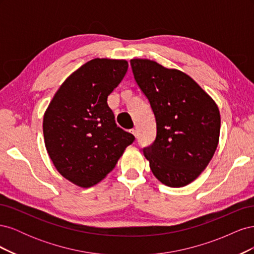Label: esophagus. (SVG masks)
I'll return each mask as SVG.
<instances>
[{
    "label": "esophagus",
    "instance_id": "obj_1",
    "mask_svg": "<svg viewBox=\"0 0 254 254\" xmlns=\"http://www.w3.org/2000/svg\"><path fill=\"white\" fill-rule=\"evenodd\" d=\"M130 131H131V132H132V134L136 137V130H135V129H131V130H130Z\"/></svg>",
    "mask_w": 254,
    "mask_h": 254
}]
</instances>
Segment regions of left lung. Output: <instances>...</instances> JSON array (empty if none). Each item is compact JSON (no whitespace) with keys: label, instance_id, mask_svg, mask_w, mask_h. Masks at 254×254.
Segmentation results:
<instances>
[{"label":"left lung","instance_id":"obj_1","mask_svg":"<svg viewBox=\"0 0 254 254\" xmlns=\"http://www.w3.org/2000/svg\"><path fill=\"white\" fill-rule=\"evenodd\" d=\"M130 65L156 119V139L143 148L150 170L167 187L188 186L204 171L217 148V106L181 71L148 59H131Z\"/></svg>","mask_w":254,"mask_h":254}]
</instances>
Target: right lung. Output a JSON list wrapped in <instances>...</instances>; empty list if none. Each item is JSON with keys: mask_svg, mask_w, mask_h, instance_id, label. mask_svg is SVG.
<instances>
[{"mask_svg": "<svg viewBox=\"0 0 254 254\" xmlns=\"http://www.w3.org/2000/svg\"><path fill=\"white\" fill-rule=\"evenodd\" d=\"M126 60L95 58L61 84L43 118L45 147L65 179L90 188L109 174L134 135L120 128L107 98L124 78Z\"/></svg>", "mask_w": 254, "mask_h": 254, "instance_id": "1", "label": "right lung"}]
</instances>
